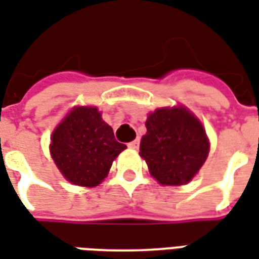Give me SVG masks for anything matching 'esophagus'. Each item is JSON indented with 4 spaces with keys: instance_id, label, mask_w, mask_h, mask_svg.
Listing matches in <instances>:
<instances>
[{
    "instance_id": "34e87169",
    "label": "esophagus",
    "mask_w": 259,
    "mask_h": 259,
    "mask_svg": "<svg viewBox=\"0 0 259 259\" xmlns=\"http://www.w3.org/2000/svg\"><path fill=\"white\" fill-rule=\"evenodd\" d=\"M128 148H131V149L139 148V139H135V141H132V142L128 143Z\"/></svg>"
}]
</instances>
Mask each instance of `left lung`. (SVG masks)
<instances>
[{
    "label": "left lung",
    "instance_id": "left-lung-1",
    "mask_svg": "<svg viewBox=\"0 0 259 259\" xmlns=\"http://www.w3.org/2000/svg\"><path fill=\"white\" fill-rule=\"evenodd\" d=\"M139 154L161 185L188 184L208 156L203 125L185 107L157 109L145 122Z\"/></svg>",
    "mask_w": 259,
    "mask_h": 259
}]
</instances>
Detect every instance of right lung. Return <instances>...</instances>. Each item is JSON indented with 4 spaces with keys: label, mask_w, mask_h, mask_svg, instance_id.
<instances>
[{
    "label": "right lung",
    "mask_w": 259,
    "mask_h": 259,
    "mask_svg": "<svg viewBox=\"0 0 259 259\" xmlns=\"http://www.w3.org/2000/svg\"><path fill=\"white\" fill-rule=\"evenodd\" d=\"M127 148L117 142L113 128L96 107H75L51 138V154L60 172L78 186H96L105 179L113 160Z\"/></svg>",
    "instance_id": "obj_1"
}]
</instances>
